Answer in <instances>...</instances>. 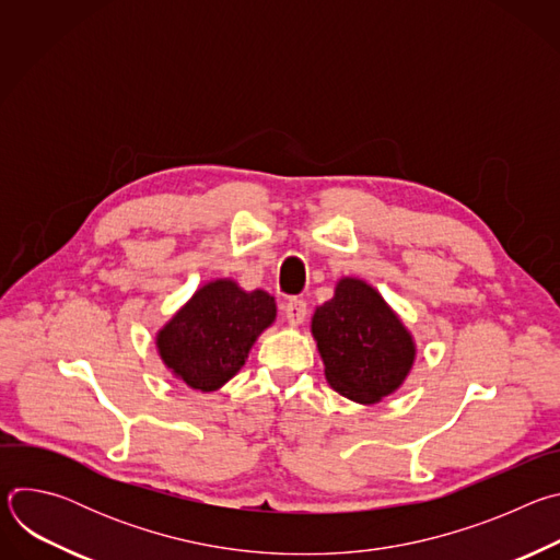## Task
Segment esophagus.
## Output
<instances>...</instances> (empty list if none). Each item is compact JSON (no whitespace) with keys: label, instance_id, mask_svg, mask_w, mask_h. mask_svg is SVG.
Returning <instances> with one entry per match:
<instances>
[{"label":"esophagus","instance_id":"1","mask_svg":"<svg viewBox=\"0 0 560 560\" xmlns=\"http://www.w3.org/2000/svg\"><path fill=\"white\" fill-rule=\"evenodd\" d=\"M283 312H285L288 324H292V326H299V324H303V322H305L307 305H305V301H303V299H296V296H292V299H288V301H285V305H283Z\"/></svg>","mask_w":560,"mask_h":560}]
</instances>
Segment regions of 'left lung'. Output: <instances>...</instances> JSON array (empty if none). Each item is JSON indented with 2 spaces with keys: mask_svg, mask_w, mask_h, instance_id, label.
I'll list each match as a JSON object with an SVG mask.
<instances>
[{
  "mask_svg": "<svg viewBox=\"0 0 560 560\" xmlns=\"http://www.w3.org/2000/svg\"><path fill=\"white\" fill-rule=\"evenodd\" d=\"M312 335L328 383L357 404H376L408 376L415 343L376 290L341 279L337 292L312 316Z\"/></svg>",
  "mask_w": 560,
  "mask_h": 560,
  "instance_id": "left-lung-1",
  "label": "left lung"
}]
</instances>
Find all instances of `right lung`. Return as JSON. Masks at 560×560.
Here are the masks:
<instances>
[{
  "label": "right lung",
  "mask_w": 560,
  "mask_h": 560,
  "mask_svg": "<svg viewBox=\"0 0 560 560\" xmlns=\"http://www.w3.org/2000/svg\"><path fill=\"white\" fill-rule=\"evenodd\" d=\"M275 314L268 292H244L228 279L212 281L159 332L156 348L175 376L195 389L212 392L242 370Z\"/></svg>",
  "instance_id": "1"
}]
</instances>
